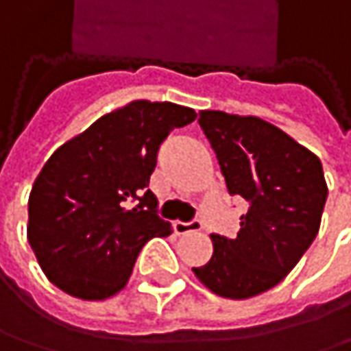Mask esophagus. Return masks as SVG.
Listing matches in <instances>:
<instances>
[{"instance_id":"34e87169","label":"esophagus","mask_w":351,"mask_h":351,"mask_svg":"<svg viewBox=\"0 0 351 351\" xmlns=\"http://www.w3.org/2000/svg\"><path fill=\"white\" fill-rule=\"evenodd\" d=\"M203 228L201 219H193V221H175V232L178 236L191 234V232H199Z\"/></svg>"}]
</instances>
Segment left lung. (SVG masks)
<instances>
[{
  "label": "left lung",
  "instance_id": "1",
  "mask_svg": "<svg viewBox=\"0 0 351 351\" xmlns=\"http://www.w3.org/2000/svg\"><path fill=\"white\" fill-rule=\"evenodd\" d=\"M230 195L247 201L238 238L213 234L195 276L215 295L250 299L276 287L313 244L327 199L321 160L260 117L201 111Z\"/></svg>",
  "mask_w": 351,
  "mask_h": 351
}]
</instances>
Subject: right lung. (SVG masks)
<instances>
[{
  "label": "right lung",
  "instance_id": "obj_1",
  "mask_svg": "<svg viewBox=\"0 0 351 351\" xmlns=\"http://www.w3.org/2000/svg\"><path fill=\"white\" fill-rule=\"evenodd\" d=\"M195 117L191 107L132 101L48 158L28 201V242L52 285L104 301L125 287L148 240L173 234L148 184L160 144Z\"/></svg>",
  "mask_w": 351,
  "mask_h": 351
}]
</instances>
